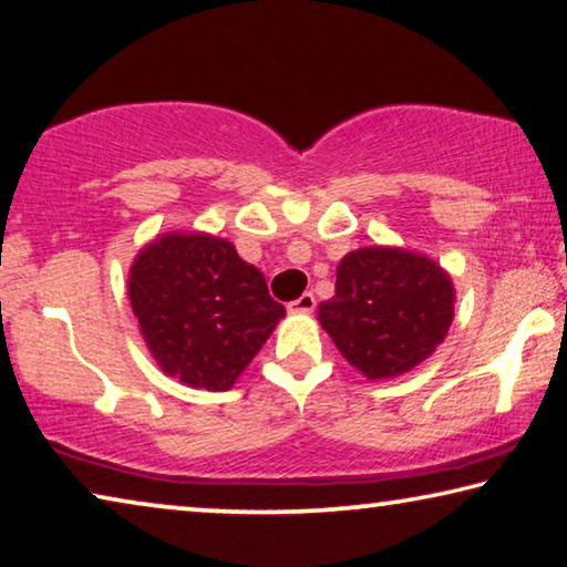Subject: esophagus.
<instances>
[{
  "label": "esophagus",
  "mask_w": 567,
  "mask_h": 567,
  "mask_svg": "<svg viewBox=\"0 0 567 567\" xmlns=\"http://www.w3.org/2000/svg\"><path fill=\"white\" fill-rule=\"evenodd\" d=\"M287 310L290 312H312L315 310V295L312 292H305L287 305Z\"/></svg>",
  "instance_id": "obj_1"
}]
</instances>
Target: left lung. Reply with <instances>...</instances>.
I'll return each instance as SVG.
<instances>
[{"mask_svg": "<svg viewBox=\"0 0 567 567\" xmlns=\"http://www.w3.org/2000/svg\"><path fill=\"white\" fill-rule=\"evenodd\" d=\"M447 272L398 247H364L342 257L334 297L320 324L368 380L402 375L433 354L453 322Z\"/></svg>", "mask_w": 567, "mask_h": 567, "instance_id": "1", "label": "left lung"}]
</instances>
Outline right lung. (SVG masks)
Segmentation results:
<instances>
[{
	"label": "right lung",
	"instance_id": "add662e5",
	"mask_svg": "<svg viewBox=\"0 0 567 567\" xmlns=\"http://www.w3.org/2000/svg\"><path fill=\"white\" fill-rule=\"evenodd\" d=\"M130 302L159 368L192 388L229 390L285 307L233 243L165 235L130 270Z\"/></svg>",
	"mask_w": 567,
	"mask_h": 567
}]
</instances>
